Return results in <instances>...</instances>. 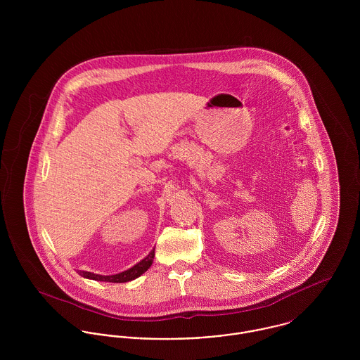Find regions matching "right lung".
Wrapping results in <instances>:
<instances>
[{
	"label": "right lung",
	"instance_id": "add662e5",
	"mask_svg": "<svg viewBox=\"0 0 360 360\" xmlns=\"http://www.w3.org/2000/svg\"><path fill=\"white\" fill-rule=\"evenodd\" d=\"M155 257V248L148 254V257H144L143 260H140L137 264H134L133 267L117 273V274H112V276H101V274H94L91 271H79L80 276H83L84 278H90V280H96V281H106V283H127L131 281L137 277H140L143 273H146L151 264Z\"/></svg>",
	"mask_w": 360,
	"mask_h": 360
}]
</instances>
